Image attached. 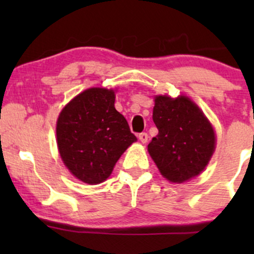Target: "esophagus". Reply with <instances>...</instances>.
Returning <instances> with one entry per match:
<instances>
[{"label": "esophagus", "mask_w": 254, "mask_h": 254, "mask_svg": "<svg viewBox=\"0 0 254 254\" xmlns=\"http://www.w3.org/2000/svg\"><path fill=\"white\" fill-rule=\"evenodd\" d=\"M138 138H139V141L142 142V143H147L148 142V138H149V136H148V133L147 132H142V133H139L138 135Z\"/></svg>", "instance_id": "34e87169"}]
</instances>
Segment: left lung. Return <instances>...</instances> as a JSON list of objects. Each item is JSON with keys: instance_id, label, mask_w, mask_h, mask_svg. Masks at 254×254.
<instances>
[{"instance_id": "1", "label": "left lung", "mask_w": 254, "mask_h": 254, "mask_svg": "<svg viewBox=\"0 0 254 254\" xmlns=\"http://www.w3.org/2000/svg\"><path fill=\"white\" fill-rule=\"evenodd\" d=\"M153 121L159 133L148 153L161 176L183 184L205 170L216 149V133L199 106L186 95L154 97Z\"/></svg>"}]
</instances>
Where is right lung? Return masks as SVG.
<instances>
[{"mask_svg":"<svg viewBox=\"0 0 254 254\" xmlns=\"http://www.w3.org/2000/svg\"><path fill=\"white\" fill-rule=\"evenodd\" d=\"M117 88L92 87L74 97L56 123L58 153L76 179L88 185L104 183L136 136L115 107Z\"/></svg>","mask_w":254,"mask_h":254,"instance_id":"1","label":"right lung"}]
</instances>
